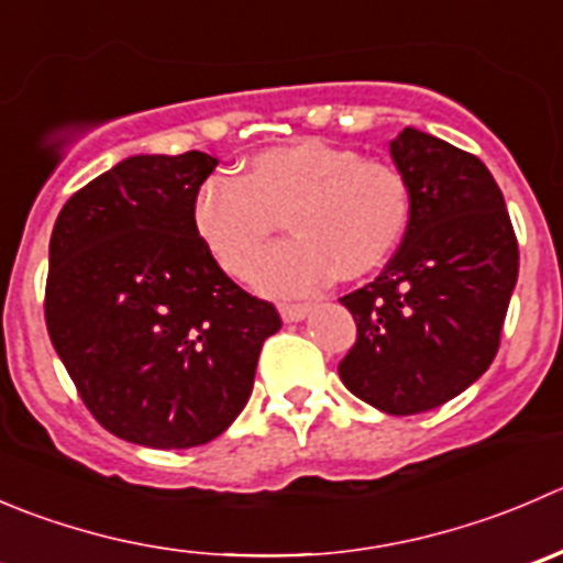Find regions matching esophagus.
I'll use <instances>...</instances> for the list:
<instances>
[{"instance_id": "obj_1", "label": "esophagus", "mask_w": 563, "mask_h": 563, "mask_svg": "<svg viewBox=\"0 0 563 563\" xmlns=\"http://www.w3.org/2000/svg\"><path fill=\"white\" fill-rule=\"evenodd\" d=\"M308 313H310V305H291V302L280 305V316H283V321H288V324H294V321H302Z\"/></svg>"}]
</instances>
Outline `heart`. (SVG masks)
Instances as JSON below:
<instances>
[{
  "mask_svg": "<svg viewBox=\"0 0 563 563\" xmlns=\"http://www.w3.org/2000/svg\"><path fill=\"white\" fill-rule=\"evenodd\" d=\"M409 214L412 192L396 165L360 159L324 140L261 151L242 176L206 178L192 200L195 233L233 277H250L286 217L294 239L255 272L269 294H308L335 275H371L401 244Z\"/></svg>",
  "mask_w": 563,
  "mask_h": 563,
  "instance_id": "obj_1",
  "label": "heart"
}]
</instances>
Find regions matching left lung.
<instances>
[{"instance_id": "left-lung-1", "label": "left lung", "mask_w": 563, "mask_h": 563, "mask_svg": "<svg viewBox=\"0 0 563 563\" xmlns=\"http://www.w3.org/2000/svg\"><path fill=\"white\" fill-rule=\"evenodd\" d=\"M387 148L409 184L412 214L379 277L341 297L357 341L338 374L371 407L415 415L451 401L489 368L520 253L482 159L412 125Z\"/></svg>"}]
</instances>
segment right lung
<instances>
[{
  "label": "right lung",
  "instance_id": "right-lung-1",
  "mask_svg": "<svg viewBox=\"0 0 563 563\" xmlns=\"http://www.w3.org/2000/svg\"><path fill=\"white\" fill-rule=\"evenodd\" d=\"M220 162L136 154L70 195L48 242L46 327L81 401L114 438L192 449L253 393L275 305L236 286L192 225Z\"/></svg>",
  "mask_w": 563,
  "mask_h": 563
}]
</instances>
